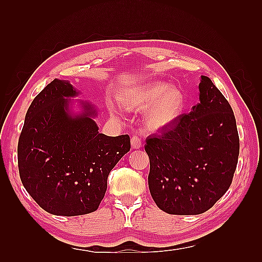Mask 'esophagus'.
I'll return each mask as SVG.
<instances>
[{
	"label": "esophagus",
	"instance_id": "1",
	"mask_svg": "<svg viewBox=\"0 0 262 262\" xmlns=\"http://www.w3.org/2000/svg\"><path fill=\"white\" fill-rule=\"evenodd\" d=\"M130 143H132V147L133 148H140L141 146H142V141H141V138H140V136H137V135H134L132 137V140H130Z\"/></svg>",
	"mask_w": 262,
	"mask_h": 262
}]
</instances>
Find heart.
Masks as SVG:
<instances>
[{
	"label": "heart",
	"mask_w": 262,
	"mask_h": 262,
	"mask_svg": "<svg viewBox=\"0 0 262 262\" xmlns=\"http://www.w3.org/2000/svg\"><path fill=\"white\" fill-rule=\"evenodd\" d=\"M183 94L179 89L166 82H153L136 88L127 94L125 105L129 109L145 110V122L149 129L158 130L170 127L182 114ZM117 114V110L113 109Z\"/></svg>",
	"instance_id": "1"
}]
</instances>
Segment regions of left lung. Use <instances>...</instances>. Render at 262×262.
Returning <instances> with one entry per match:
<instances>
[{"label":"left lung","instance_id":"8db88e82","mask_svg":"<svg viewBox=\"0 0 262 262\" xmlns=\"http://www.w3.org/2000/svg\"><path fill=\"white\" fill-rule=\"evenodd\" d=\"M199 103L173 125L146 138L148 188L160 209L198 215L230 188L240 140L229 101L207 76L199 83Z\"/></svg>","mask_w":262,"mask_h":262}]
</instances>
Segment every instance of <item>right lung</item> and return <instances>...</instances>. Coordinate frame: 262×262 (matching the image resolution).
<instances>
[{
  "instance_id": "1",
  "label": "right lung",
  "mask_w": 262,
  "mask_h": 262,
  "mask_svg": "<svg viewBox=\"0 0 262 262\" xmlns=\"http://www.w3.org/2000/svg\"><path fill=\"white\" fill-rule=\"evenodd\" d=\"M79 91L55 79L33 99L18 143L22 185L47 213L77 216L97 210L107 190L110 171L130 149L128 135L100 134L97 108L71 98Z\"/></svg>"
}]
</instances>
